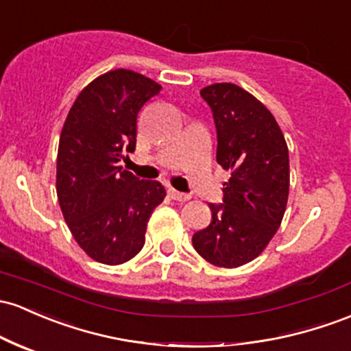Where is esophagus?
<instances>
[{"mask_svg":"<svg viewBox=\"0 0 351 351\" xmlns=\"http://www.w3.org/2000/svg\"><path fill=\"white\" fill-rule=\"evenodd\" d=\"M168 193H169V196H171L173 199H176V202H188V199L191 198V196L188 195V193H182V191L175 190V188H169Z\"/></svg>","mask_w":351,"mask_h":351,"instance_id":"esophagus-1","label":"esophagus"}]
</instances>
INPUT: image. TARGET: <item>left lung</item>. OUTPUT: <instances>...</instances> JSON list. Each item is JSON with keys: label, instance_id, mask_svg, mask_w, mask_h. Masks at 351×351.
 <instances>
[{"label": "left lung", "instance_id": "left-lung-1", "mask_svg": "<svg viewBox=\"0 0 351 351\" xmlns=\"http://www.w3.org/2000/svg\"><path fill=\"white\" fill-rule=\"evenodd\" d=\"M213 111L217 161L230 169L223 203H211V223L193 246L215 267L237 268L260 255L282 225L290 190L288 146L275 117L233 83L199 91Z\"/></svg>", "mask_w": 351, "mask_h": 351}]
</instances>
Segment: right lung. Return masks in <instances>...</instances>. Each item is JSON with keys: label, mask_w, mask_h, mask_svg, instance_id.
<instances>
[{"label": "right lung", "mask_w": 351, "mask_h": 351, "mask_svg": "<svg viewBox=\"0 0 351 351\" xmlns=\"http://www.w3.org/2000/svg\"><path fill=\"white\" fill-rule=\"evenodd\" d=\"M161 86L132 69H113L83 88L61 130L56 193L69 232L88 256L121 265L140 253L163 184L119 167L136 146V117Z\"/></svg>", "instance_id": "right-lung-1"}]
</instances>
